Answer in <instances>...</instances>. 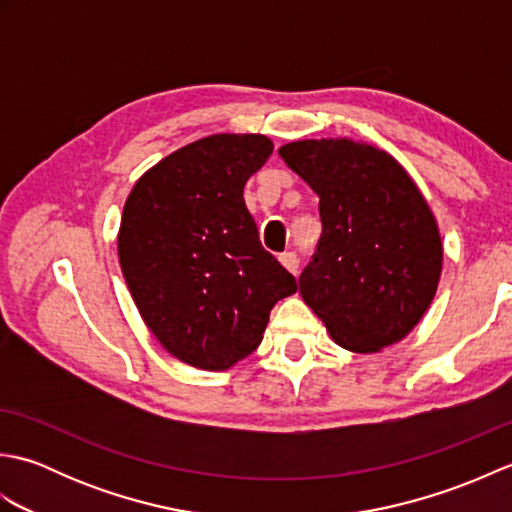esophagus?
Wrapping results in <instances>:
<instances>
[{"label":"esophagus","instance_id":"34e87169","mask_svg":"<svg viewBox=\"0 0 512 512\" xmlns=\"http://www.w3.org/2000/svg\"><path fill=\"white\" fill-rule=\"evenodd\" d=\"M279 262L284 264V266L290 270L292 275H297V273H299V255H297V253H292V250H290V253H284V255H281V257H279Z\"/></svg>","mask_w":512,"mask_h":512}]
</instances>
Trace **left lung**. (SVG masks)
Returning a JSON list of instances; mask_svg holds the SVG:
<instances>
[{
    "mask_svg": "<svg viewBox=\"0 0 512 512\" xmlns=\"http://www.w3.org/2000/svg\"><path fill=\"white\" fill-rule=\"evenodd\" d=\"M279 156L319 195L323 231L299 277L303 301L350 352L405 339L442 270L438 224L409 173L347 138L297 140Z\"/></svg>",
    "mask_w": 512,
    "mask_h": 512,
    "instance_id": "1",
    "label": "left lung"
}]
</instances>
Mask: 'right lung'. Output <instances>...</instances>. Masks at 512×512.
Here are the masks:
<instances>
[{"label":"right lung","instance_id":"add662e5","mask_svg":"<svg viewBox=\"0 0 512 512\" xmlns=\"http://www.w3.org/2000/svg\"><path fill=\"white\" fill-rule=\"evenodd\" d=\"M273 154L262 134H215L173 151L123 209L118 259L140 317L165 350L228 369L262 343L297 279L259 242L244 184Z\"/></svg>","mask_w":512,"mask_h":512}]
</instances>
